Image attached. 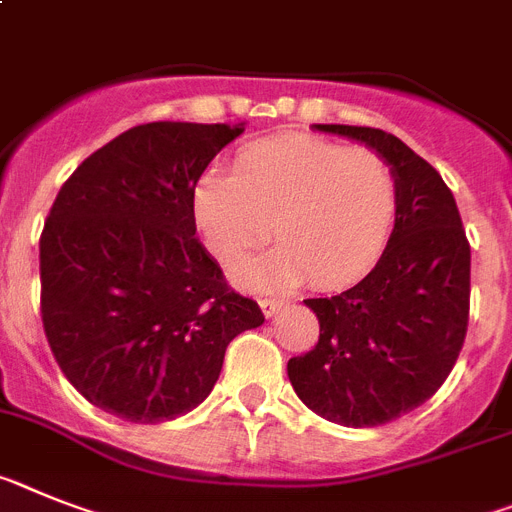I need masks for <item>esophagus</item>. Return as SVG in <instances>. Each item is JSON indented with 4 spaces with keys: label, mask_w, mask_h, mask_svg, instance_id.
<instances>
[{
    "label": "esophagus",
    "mask_w": 512,
    "mask_h": 512,
    "mask_svg": "<svg viewBox=\"0 0 512 512\" xmlns=\"http://www.w3.org/2000/svg\"><path fill=\"white\" fill-rule=\"evenodd\" d=\"M281 307H283V299H268V296L260 299V309H263L265 317H273Z\"/></svg>",
    "instance_id": "esophagus-1"
}]
</instances>
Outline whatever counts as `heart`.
<instances>
[{"instance_id":"obj_1","label":"heart","mask_w":512,"mask_h":512,"mask_svg":"<svg viewBox=\"0 0 512 512\" xmlns=\"http://www.w3.org/2000/svg\"><path fill=\"white\" fill-rule=\"evenodd\" d=\"M205 247L223 265L242 263L270 236L268 255L234 270L249 286L299 283L343 289L375 268L398 221V179L369 148L315 135L244 145L231 174L208 169L190 192Z\"/></svg>"}]
</instances>
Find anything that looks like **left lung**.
<instances>
[{"label":"left lung","mask_w":512,"mask_h":512,"mask_svg":"<svg viewBox=\"0 0 512 512\" xmlns=\"http://www.w3.org/2000/svg\"><path fill=\"white\" fill-rule=\"evenodd\" d=\"M377 150L398 179V221L362 281L307 299L315 349L289 359L307 409L343 427H380L422 406L448 380L468 330L471 247L453 192L435 166L390 132L315 124Z\"/></svg>","instance_id":"left-lung-1"}]
</instances>
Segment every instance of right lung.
Returning a JSON list of instances; mask_svg holds the SVG:
<instances>
[{"instance_id": "1", "label": "right lung", "mask_w": 512, "mask_h": 512, "mask_svg": "<svg viewBox=\"0 0 512 512\" xmlns=\"http://www.w3.org/2000/svg\"><path fill=\"white\" fill-rule=\"evenodd\" d=\"M244 127L150 122L85 158L41 231V320L98 409L156 424L208 398L226 346L263 325L195 239L190 192Z\"/></svg>"}]
</instances>
